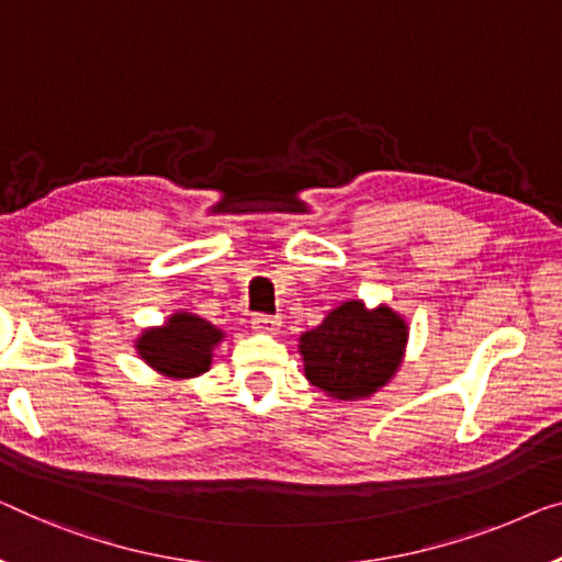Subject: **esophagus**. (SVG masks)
<instances>
[{"mask_svg": "<svg viewBox=\"0 0 562 562\" xmlns=\"http://www.w3.org/2000/svg\"><path fill=\"white\" fill-rule=\"evenodd\" d=\"M282 321L280 317H272V315H255L252 317V330L255 333H265V335H274L280 330Z\"/></svg>", "mask_w": 562, "mask_h": 562, "instance_id": "esophagus-1", "label": "esophagus"}]
</instances>
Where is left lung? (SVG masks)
I'll return each instance as SVG.
<instances>
[{
  "label": "left lung",
  "instance_id": "left-lung-1",
  "mask_svg": "<svg viewBox=\"0 0 562 562\" xmlns=\"http://www.w3.org/2000/svg\"><path fill=\"white\" fill-rule=\"evenodd\" d=\"M408 325L386 303L366 307L348 300L333 307L317 328L300 335L305 379L335 401L373 396L404 361Z\"/></svg>",
  "mask_w": 562,
  "mask_h": 562
}]
</instances>
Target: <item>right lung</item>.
I'll use <instances>...</instances> for the list:
<instances>
[{
  "label": "right lung",
  "mask_w": 562,
  "mask_h": 562,
  "mask_svg": "<svg viewBox=\"0 0 562 562\" xmlns=\"http://www.w3.org/2000/svg\"><path fill=\"white\" fill-rule=\"evenodd\" d=\"M224 330L194 313H173L158 328H146L136 338V350L156 373L169 379H196L212 366L214 348Z\"/></svg>",
  "instance_id": "right-lung-1"
}]
</instances>
